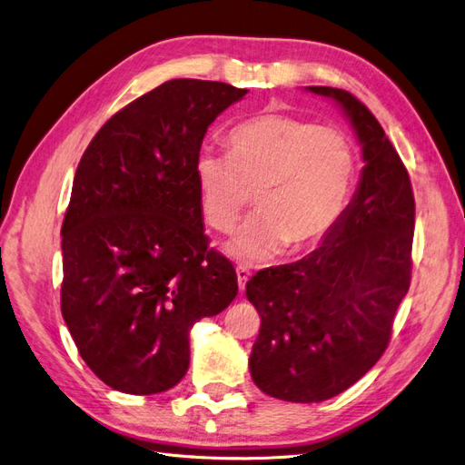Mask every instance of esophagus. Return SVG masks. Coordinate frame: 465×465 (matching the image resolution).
<instances>
[{
  "mask_svg": "<svg viewBox=\"0 0 465 465\" xmlns=\"http://www.w3.org/2000/svg\"><path fill=\"white\" fill-rule=\"evenodd\" d=\"M250 270L248 267H244V265H238L236 267V277H238V289L241 291H244V287H246V283H248V279H250Z\"/></svg>",
  "mask_w": 465,
  "mask_h": 465,
  "instance_id": "34e87169",
  "label": "esophagus"
}]
</instances>
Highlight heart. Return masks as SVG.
<instances>
[{
    "label": "heart",
    "mask_w": 465,
    "mask_h": 465,
    "mask_svg": "<svg viewBox=\"0 0 465 465\" xmlns=\"http://www.w3.org/2000/svg\"><path fill=\"white\" fill-rule=\"evenodd\" d=\"M229 154L195 159L202 215L215 231H231L254 198L252 215L227 244L236 260L258 263L318 244L343 215L355 182L349 139L283 112H265L234 125Z\"/></svg>",
    "instance_id": "1"
}]
</instances>
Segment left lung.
<instances>
[{
    "label": "left lung",
    "instance_id": "1",
    "mask_svg": "<svg viewBox=\"0 0 465 465\" xmlns=\"http://www.w3.org/2000/svg\"><path fill=\"white\" fill-rule=\"evenodd\" d=\"M306 89L341 106L364 168L353 200L316 250L246 283L262 318L252 380L267 396L294 403L337 396L382 357L410 291L415 229L410 174L372 112L343 89Z\"/></svg>",
    "mask_w": 465,
    "mask_h": 465
}]
</instances>
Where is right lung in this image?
<instances>
[{
	"mask_svg": "<svg viewBox=\"0 0 465 465\" xmlns=\"http://www.w3.org/2000/svg\"><path fill=\"white\" fill-rule=\"evenodd\" d=\"M248 89L173 79L116 112L83 153L62 224V314L110 388L166 391L190 364V330L238 292L203 232L195 159Z\"/></svg>",
	"mask_w": 465,
	"mask_h": 465,
	"instance_id": "1",
	"label": "right lung"
}]
</instances>
